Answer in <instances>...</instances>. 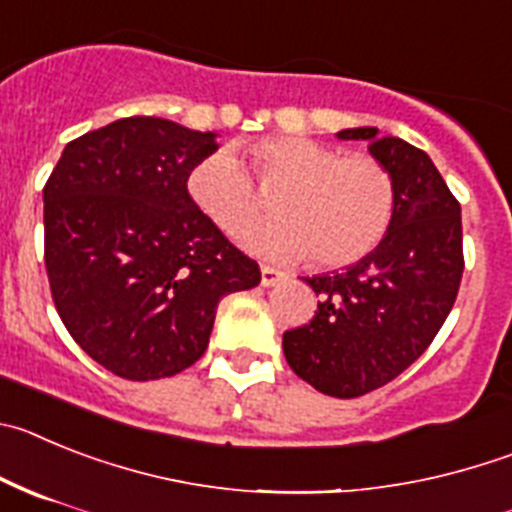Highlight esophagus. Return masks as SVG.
<instances>
[{"instance_id":"34e87169","label":"esophagus","mask_w":512,"mask_h":512,"mask_svg":"<svg viewBox=\"0 0 512 512\" xmlns=\"http://www.w3.org/2000/svg\"><path fill=\"white\" fill-rule=\"evenodd\" d=\"M284 279V271L274 269V266H261V284L264 287H274V284H279V281Z\"/></svg>"}]
</instances>
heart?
<instances>
[{
  "mask_svg": "<svg viewBox=\"0 0 512 512\" xmlns=\"http://www.w3.org/2000/svg\"><path fill=\"white\" fill-rule=\"evenodd\" d=\"M246 154L262 190H276L274 208L281 215L243 231L241 241L251 251L281 259L312 253L317 266H348L386 236L396 187L378 159L302 137L259 139ZM187 192L225 233L241 231L264 210V195L228 149L195 162Z\"/></svg>",
  "mask_w": 512,
  "mask_h": 512,
  "instance_id": "heart-1",
  "label": "heart"
}]
</instances>
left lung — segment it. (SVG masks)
<instances>
[{
	"mask_svg": "<svg viewBox=\"0 0 512 512\" xmlns=\"http://www.w3.org/2000/svg\"><path fill=\"white\" fill-rule=\"evenodd\" d=\"M363 139L391 172L396 208L381 243L358 264L307 276L320 294L309 325L284 332L294 373L320 393L358 398L386 386L437 337L464 271L462 215L429 154L375 126L337 131Z\"/></svg>",
	"mask_w": 512,
	"mask_h": 512,
	"instance_id": "left-lung-1",
	"label": "left lung"
}]
</instances>
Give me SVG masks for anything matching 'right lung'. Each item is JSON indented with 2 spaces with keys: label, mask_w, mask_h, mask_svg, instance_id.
<instances>
[{
  "label": "right lung",
  "mask_w": 512,
  "mask_h": 512,
  "mask_svg": "<svg viewBox=\"0 0 512 512\" xmlns=\"http://www.w3.org/2000/svg\"><path fill=\"white\" fill-rule=\"evenodd\" d=\"M213 131L129 116L68 142L45 182V269L60 320L96 363L157 381L203 358L218 302L259 264L190 200Z\"/></svg>",
  "instance_id": "obj_1"
}]
</instances>
